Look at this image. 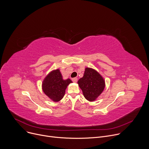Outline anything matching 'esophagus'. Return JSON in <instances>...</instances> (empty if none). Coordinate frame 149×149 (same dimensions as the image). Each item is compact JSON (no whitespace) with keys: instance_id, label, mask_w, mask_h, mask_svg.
Segmentation results:
<instances>
[{"instance_id":"obj_1","label":"esophagus","mask_w":149,"mask_h":149,"mask_svg":"<svg viewBox=\"0 0 149 149\" xmlns=\"http://www.w3.org/2000/svg\"><path fill=\"white\" fill-rule=\"evenodd\" d=\"M72 81L74 82H77V81H78V78H73L72 79Z\"/></svg>"}]
</instances>
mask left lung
<instances>
[{
	"label": "left lung",
	"mask_w": 149,
	"mask_h": 149,
	"mask_svg": "<svg viewBox=\"0 0 149 149\" xmlns=\"http://www.w3.org/2000/svg\"><path fill=\"white\" fill-rule=\"evenodd\" d=\"M78 84L82 91L84 97L90 101H94L102 93L105 88V81L95 70L86 68L82 78Z\"/></svg>",
	"instance_id": "left-lung-1"
}]
</instances>
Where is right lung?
Instances as JSON below:
<instances>
[{
    "label": "right lung",
    "instance_id": "add662e5",
    "mask_svg": "<svg viewBox=\"0 0 149 149\" xmlns=\"http://www.w3.org/2000/svg\"><path fill=\"white\" fill-rule=\"evenodd\" d=\"M71 82L69 78L63 79L59 70L57 69L51 71L45 78L42 82V90L50 99L58 102L64 96L67 86Z\"/></svg>",
    "mask_w": 149,
    "mask_h": 149
}]
</instances>
